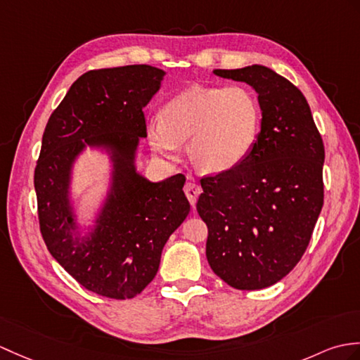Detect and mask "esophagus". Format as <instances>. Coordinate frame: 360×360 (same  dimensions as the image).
<instances>
[{
	"label": "esophagus",
	"instance_id": "34e87169",
	"mask_svg": "<svg viewBox=\"0 0 360 360\" xmlns=\"http://www.w3.org/2000/svg\"><path fill=\"white\" fill-rule=\"evenodd\" d=\"M200 187L198 186L196 182H187L186 186H184V193H186V196H187V199H188V202L191 204V207H195V204H196V200H198V196L200 195Z\"/></svg>",
	"mask_w": 360,
	"mask_h": 360
}]
</instances>
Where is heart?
I'll return each mask as SVG.
<instances>
[{"instance_id":"1","label":"heart","mask_w":360,"mask_h":360,"mask_svg":"<svg viewBox=\"0 0 360 360\" xmlns=\"http://www.w3.org/2000/svg\"><path fill=\"white\" fill-rule=\"evenodd\" d=\"M161 120L147 122V139L155 152L178 160L181 142L188 141L191 162L207 173L239 165L252 152L261 131L257 99L242 86H191L161 108Z\"/></svg>"}]
</instances>
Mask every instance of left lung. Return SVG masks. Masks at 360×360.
I'll return each instance as SVG.
<instances>
[{
	"label": "left lung",
	"mask_w": 360,
	"mask_h": 360,
	"mask_svg": "<svg viewBox=\"0 0 360 360\" xmlns=\"http://www.w3.org/2000/svg\"><path fill=\"white\" fill-rule=\"evenodd\" d=\"M214 75L252 86L262 121L244 161L200 179L205 255L230 287L261 290L305 253L323 205L325 148L305 96L287 78L257 64Z\"/></svg>",
	"instance_id": "1"
}]
</instances>
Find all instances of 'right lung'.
<instances>
[{
    "label": "right lung",
    "instance_id": "obj_1",
    "mask_svg": "<svg viewBox=\"0 0 360 360\" xmlns=\"http://www.w3.org/2000/svg\"><path fill=\"white\" fill-rule=\"evenodd\" d=\"M164 75L147 64L90 70L73 82L46 125L33 178L41 235L63 269L99 296L139 295L190 212L184 174L150 182L135 167L139 138L147 136L142 110ZM87 145L104 148L114 169L96 227L81 237L68 188L72 164Z\"/></svg>",
    "mask_w": 360,
    "mask_h": 360
}]
</instances>
